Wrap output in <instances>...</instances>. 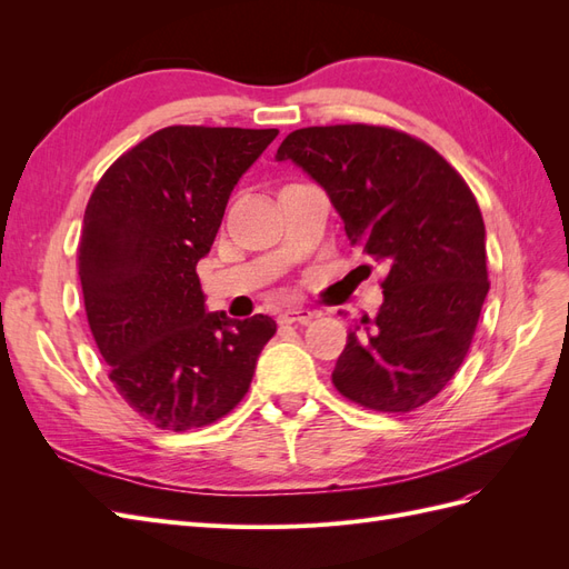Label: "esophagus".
Wrapping results in <instances>:
<instances>
[{"label":"esophagus","instance_id":"1","mask_svg":"<svg viewBox=\"0 0 569 569\" xmlns=\"http://www.w3.org/2000/svg\"><path fill=\"white\" fill-rule=\"evenodd\" d=\"M316 316H318L316 311H308V308L297 306V308H287V311L280 316V322H284V325H291V322L308 325Z\"/></svg>","mask_w":569,"mask_h":569}]
</instances>
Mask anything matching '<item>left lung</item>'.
Returning a JSON list of instances; mask_svg holds the SVG:
<instances>
[{
	"mask_svg": "<svg viewBox=\"0 0 569 569\" xmlns=\"http://www.w3.org/2000/svg\"><path fill=\"white\" fill-rule=\"evenodd\" d=\"M274 159L306 170L351 244L389 268L380 313L349 330L337 391L382 412L432 401L468 356L489 291L487 232L470 187L432 147L380 126L301 128Z\"/></svg>",
	"mask_w": 569,
	"mask_h": 569,
	"instance_id": "left-lung-1",
	"label": "left lung"
}]
</instances>
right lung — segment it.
I'll use <instances>...</instances> for the list:
<instances>
[{
  "label": "right lung",
  "instance_id": "add662e5",
  "mask_svg": "<svg viewBox=\"0 0 569 569\" xmlns=\"http://www.w3.org/2000/svg\"><path fill=\"white\" fill-rule=\"evenodd\" d=\"M278 130L170 126L120 157L88 201L84 311L109 377L161 429L211 425L244 399L272 318L206 311L197 263L234 184Z\"/></svg>",
  "mask_w": 569,
  "mask_h": 569
}]
</instances>
